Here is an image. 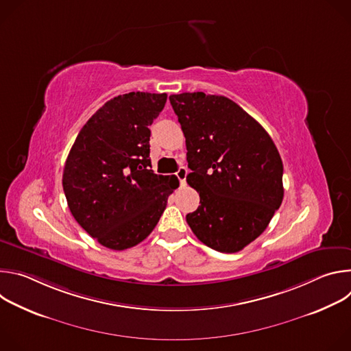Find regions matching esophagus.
<instances>
[{
	"label": "esophagus",
	"instance_id": "obj_1",
	"mask_svg": "<svg viewBox=\"0 0 351 351\" xmlns=\"http://www.w3.org/2000/svg\"><path fill=\"white\" fill-rule=\"evenodd\" d=\"M176 176H178V179H179L180 184H182V186H184V184H186V176H187V169H186L184 167H180V168L178 169V172H176Z\"/></svg>",
	"mask_w": 351,
	"mask_h": 351
}]
</instances>
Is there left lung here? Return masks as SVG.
Masks as SVG:
<instances>
[{"instance_id": "left-lung-1", "label": "left lung", "mask_w": 351, "mask_h": 351, "mask_svg": "<svg viewBox=\"0 0 351 351\" xmlns=\"http://www.w3.org/2000/svg\"><path fill=\"white\" fill-rule=\"evenodd\" d=\"M186 137L187 183L199 206L186 221L206 245L237 253L268 226L283 199V164L267 130L232 99L169 95Z\"/></svg>"}]
</instances>
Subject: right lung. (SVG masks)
Returning <instances> with one entry per match:
<instances>
[{"instance_id": "1", "label": "right lung", "mask_w": 351, "mask_h": 351, "mask_svg": "<svg viewBox=\"0 0 351 351\" xmlns=\"http://www.w3.org/2000/svg\"><path fill=\"white\" fill-rule=\"evenodd\" d=\"M167 94L132 91L114 97L79 132L65 162L62 186L77 223L99 244L126 250L153 232L176 176L154 173L148 126Z\"/></svg>"}]
</instances>
